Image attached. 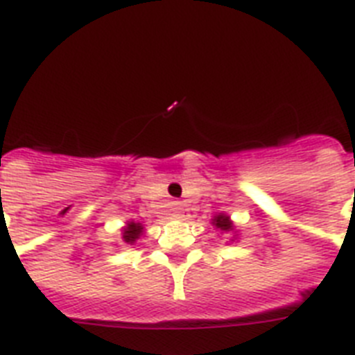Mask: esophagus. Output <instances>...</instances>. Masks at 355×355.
<instances>
[{"mask_svg":"<svg viewBox=\"0 0 355 355\" xmlns=\"http://www.w3.org/2000/svg\"><path fill=\"white\" fill-rule=\"evenodd\" d=\"M172 218H174V219L184 218V209L181 207L180 203H175L174 207H172Z\"/></svg>","mask_w":355,"mask_h":355,"instance_id":"34e87169","label":"esophagus"}]
</instances>
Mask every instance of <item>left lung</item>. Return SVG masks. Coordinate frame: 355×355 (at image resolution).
Listing matches in <instances>:
<instances>
[{"label": "left lung", "mask_w": 355, "mask_h": 355, "mask_svg": "<svg viewBox=\"0 0 355 355\" xmlns=\"http://www.w3.org/2000/svg\"><path fill=\"white\" fill-rule=\"evenodd\" d=\"M210 223H212L214 227L218 228V230L221 234H234V239H236V237H237L236 227H234V221H232V219H230V216H227V214H223V212L216 214ZM234 239H230V241H234Z\"/></svg>", "instance_id": "1"}]
</instances>
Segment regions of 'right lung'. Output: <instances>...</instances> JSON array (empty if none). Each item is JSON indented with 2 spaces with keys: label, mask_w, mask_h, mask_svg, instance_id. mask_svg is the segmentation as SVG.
Returning <instances> with one entry per match:
<instances>
[{
  "label": "right lung",
  "mask_w": 355,
  "mask_h": 355,
  "mask_svg": "<svg viewBox=\"0 0 355 355\" xmlns=\"http://www.w3.org/2000/svg\"><path fill=\"white\" fill-rule=\"evenodd\" d=\"M145 234V227L139 221H127V225L121 228V239L127 245H134L137 239H141Z\"/></svg>",
  "instance_id": "obj_1"
}]
</instances>
